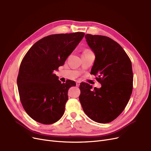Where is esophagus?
<instances>
[{
  "label": "esophagus",
  "mask_w": 151,
  "mask_h": 151,
  "mask_svg": "<svg viewBox=\"0 0 151 151\" xmlns=\"http://www.w3.org/2000/svg\"><path fill=\"white\" fill-rule=\"evenodd\" d=\"M76 86L77 87H78L80 85V82H78V81H77L76 83Z\"/></svg>",
  "instance_id": "1"
}]
</instances>
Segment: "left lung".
<instances>
[{"label":"left lung","mask_w":151,"mask_h":151,"mask_svg":"<svg viewBox=\"0 0 151 151\" xmlns=\"http://www.w3.org/2000/svg\"><path fill=\"white\" fill-rule=\"evenodd\" d=\"M85 39L95 54L91 73L101 88L81 83L79 100L84 113L96 122L115 120L127 106L133 91L132 65L121 45L109 37L87 34Z\"/></svg>","instance_id":"obj_1"}]
</instances>
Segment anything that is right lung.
Instances as JSON below:
<instances>
[{"label": "right lung", "mask_w": 151, "mask_h": 151, "mask_svg": "<svg viewBox=\"0 0 151 151\" xmlns=\"http://www.w3.org/2000/svg\"><path fill=\"white\" fill-rule=\"evenodd\" d=\"M84 33L52 35L37 41L24 57L17 85L22 106L28 115L42 124H52L63 116L68 91L76 83H61L54 70L62 66Z\"/></svg>", "instance_id": "obj_1"}]
</instances>
